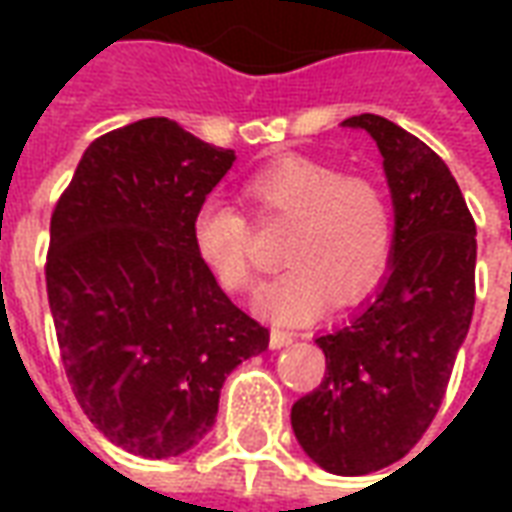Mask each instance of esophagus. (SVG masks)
Segmentation results:
<instances>
[{"label":"esophagus","mask_w":512,"mask_h":512,"mask_svg":"<svg viewBox=\"0 0 512 512\" xmlns=\"http://www.w3.org/2000/svg\"><path fill=\"white\" fill-rule=\"evenodd\" d=\"M296 340V334L285 332V329H271V348H285Z\"/></svg>","instance_id":"esophagus-1"}]
</instances>
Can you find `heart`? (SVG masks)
Here are the masks:
<instances>
[{
	"label": "heart",
	"instance_id": "heart-1",
	"mask_svg": "<svg viewBox=\"0 0 512 512\" xmlns=\"http://www.w3.org/2000/svg\"><path fill=\"white\" fill-rule=\"evenodd\" d=\"M260 222H290L285 260L260 310L285 326L315 321L332 304L351 307L384 279L395 249V213L384 186L318 158H282L244 183ZM191 244L222 288L252 293L257 244L252 219L230 202L205 200L191 216Z\"/></svg>",
	"mask_w": 512,
	"mask_h": 512
}]
</instances>
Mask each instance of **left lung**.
<instances>
[{"label":"left lung","instance_id":"8db88e82","mask_svg":"<svg viewBox=\"0 0 512 512\" xmlns=\"http://www.w3.org/2000/svg\"><path fill=\"white\" fill-rule=\"evenodd\" d=\"M384 156L395 205L389 277L315 343L326 376L290 411L293 433L326 472L356 477L411 452L439 411L474 312L477 227L450 167L392 120L356 115Z\"/></svg>","mask_w":512,"mask_h":512}]
</instances>
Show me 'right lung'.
<instances>
[{
	"instance_id": "obj_1",
	"label": "right lung",
	"mask_w": 512,
	"mask_h": 512,
	"mask_svg": "<svg viewBox=\"0 0 512 512\" xmlns=\"http://www.w3.org/2000/svg\"><path fill=\"white\" fill-rule=\"evenodd\" d=\"M235 153L147 117L84 150L51 213L46 290L65 376L106 439L142 458L213 428L230 370L268 348L191 244Z\"/></svg>"
}]
</instances>
